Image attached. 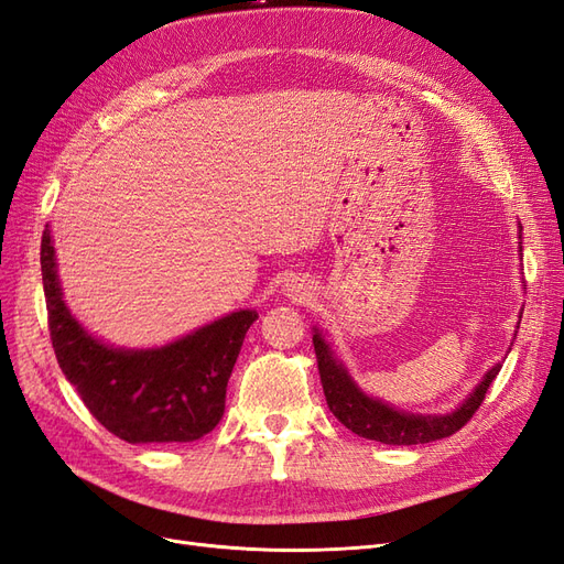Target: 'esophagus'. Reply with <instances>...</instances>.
Here are the masks:
<instances>
[{
  "instance_id": "34e87169",
  "label": "esophagus",
  "mask_w": 564,
  "mask_h": 564,
  "mask_svg": "<svg viewBox=\"0 0 564 564\" xmlns=\"http://www.w3.org/2000/svg\"><path fill=\"white\" fill-rule=\"evenodd\" d=\"M284 292H286V296H292L296 301H305L311 296V286H305V282H301V280H289Z\"/></svg>"
}]
</instances>
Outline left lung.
Masks as SVG:
<instances>
[{
  "mask_svg": "<svg viewBox=\"0 0 564 564\" xmlns=\"http://www.w3.org/2000/svg\"><path fill=\"white\" fill-rule=\"evenodd\" d=\"M518 230H520L518 240H522L520 220H518ZM518 251L522 253V242H518ZM518 317H522V313H518ZM516 329H520V319ZM313 346H315L324 398H327L332 414L355 435L383 442V445H406V447L425 445V442L454 435L458 429H464V425L470 421V416L477 412V406H480L485 400L487 388L501 371V362L487 369L482 381L477 383L470 390V395H466L464 402H458L452 412L414 414V412H404V409L392 406L381 398H371L369 392H365L360 386H357L350 369L346 367L344 360H340L338 352L332 346V340L319 327H313Z\"/></svg>",
  "mask_w": 564,
  "mask_h": 564,
  "instance_id": "left-lung-1",
  "label": "left lung"
}]
</instances>
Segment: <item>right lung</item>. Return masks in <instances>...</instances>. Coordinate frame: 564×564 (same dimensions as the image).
<instances>
[{
    "mask_svg": "<svg viewBox=\"0 0 564 564\" xmlns=\"http://www.w3.org/2000/svg\"><path fill=\"white\" fill-rule=\"evenodd\" d=\"M42 282L56 360L100 425L131 445L195 442L216 429L237 355L259 313L232 311L164 346H112L67 308L48 226Z\"/></svg>",
    "mask_w": 564,
    "mask_h": 564,
    "instance_id": "1",
    "label": "right lung"
}]
</instances>
